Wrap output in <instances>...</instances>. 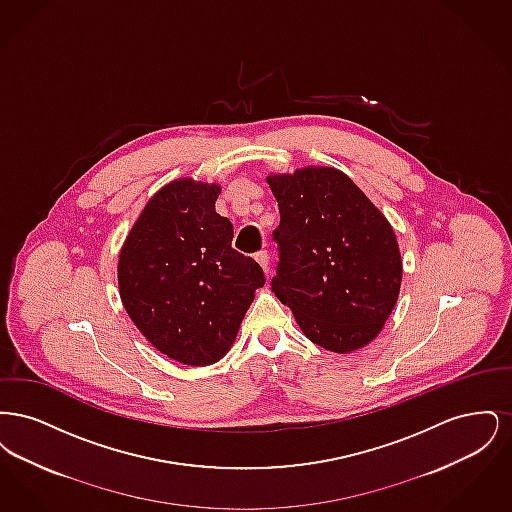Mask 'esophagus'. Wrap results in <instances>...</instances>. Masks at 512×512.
<instances>
[{"label": "esophagus", "instance_id": "1", "mask_svg": "<svg viewBox=\"0 0 512 512\" xmlns=\"http://www.w3.org/2000/svg\"><path fill=\"white\" fill-rule=\"evenodd\" d=\"M255 259H257V263L263 267V270L265 272H268V265H270V257H268V251L267 249H261V251H257L255 253Z\"/></svg>", "mask_w": 512, "mask_h": 512}]
</instances>
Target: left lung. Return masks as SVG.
<instances>
[{"instance_id":"left-lung-1","label":"left lung","mask_w":512,"mask_h":512,"mask_svg":"<svg viewBox=\"0 0 512 512\" xmlns=\"http://www.w3.org/2000/svg\"><path fill=\"white\" fill-rule=\"evenodd\" d=\"M280 226L274 295L303 334L334 353L374 340L395 307L401 255L390 222L330 167L268 176Z\"/></svg>"}]
</instances>
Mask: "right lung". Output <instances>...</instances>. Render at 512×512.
Segmentation results:
<instances>
[{
	"instance_id": "right-lung-1",
	"label": "right lung",
	"mask_w": 512,
	"mask_h": 512,
	"mask_svg": "<svg viewBox=\"0 0 512 512\" xmlns=\"http://www.w3.org/2000/svg\"><path fill=\"white\" fill-rule=\"evenodd\" d=\"M217 184L174 180L149 199L119 257L126 313L163 355L217 363L230 349L265 274L232 247L234 226L215 211Z\"/></svg>"
}]
</instances>
